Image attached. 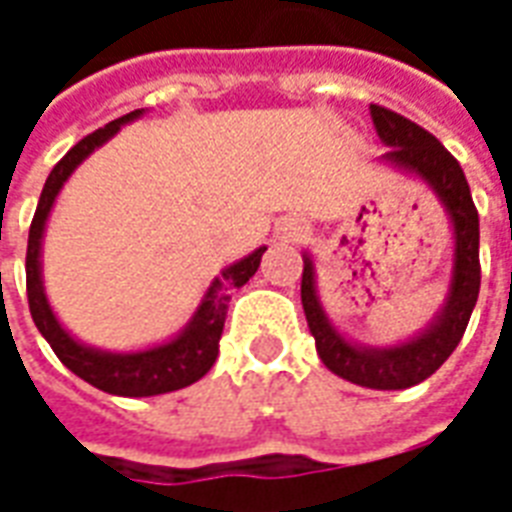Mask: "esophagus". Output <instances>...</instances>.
Here are the masks:
<instances>
[{"label":"esophagus","mask_w":512,"mask_h":512,"mask_svg":"<svg viewBox=\"0 0 512 512\" xmlns=\"http://www.w3.org/2000/svg\"><path fill=\"white\" fill-rule=\"evenodd\" d=\"M301 235H304V227H301V224L285 227V238H293V241H296V238H301Z\"/></svg>","instance_id":"obj_1"}]
</instances>
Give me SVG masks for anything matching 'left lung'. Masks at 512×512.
I'll use <instances>...</instances> for the list:
<instances>
[{
  "mask_svg": "<svg viewBox=\"0 0 512 512\" xmlns=\"http://www.w3.org/2000/svg\"><path fill=\"white\" fill-rule=\"evenodd\" d=\"M370 115L381 142L389 145L384 153L386 161L430 183V189L439 194L450 213L452 230H455V263H452L447 307L441 310L428 332H422L408 343L381 348V351L359 348L340 337L332 323L326 321L315 293L310 257H304V271H301V304H304L307 326L315 337L318 356L334 376L367 389H408L433 376L450 359L469 326L480 293V219L461 164L436 136L386 106L370 104Z\"/></svg>",
  "mask_w": 512,
  "mask_h": 512,
  "instance_id": "left-lung-1",
  "label": "left lung"
}]
</instances>
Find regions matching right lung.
Masks as SVG:
<instances>
[{
    "label": "right lung",
    "instance_id": "add662e5",
    "mask_svg": "<svg viewBox=\"0 0 512 512\" xmlns=\"http://www.w3.org/2000/svg\"><path fill=\"white\" fill-rule=\"evenodd\" d=\"M139 115L142 112L136 109L131 115L117 117L109 126L87 134L79 145H73L54 164L51 175L46 178V186L40 191L38 208H35L32 224H29L27 241V299L38 332L46 337L51 351L60 356V362L71 373L84 378L95 389H104L109 395L123 397H150L175 392V389H183V386L200 381L211 370L216 356H219V340H222L230 293L249 282V277L260 266V257L266 252V246H260L257 252L244 257L241 263L227 268L222 279H213V285L205 293L197 315L186 326V332L178 334L167 345H158V348H150V351H139V354H106V351H95V348L76 343L71 334L62 329L60 321L51 312L49 301H46L43 285H40V241H43V227H46V219H49L54 197L60 194L62 183L68 180L76 164H82L95 147L104 145L109 136L117 134V128Z\"/></svg>",
    "mask_w": 512,
    "mask_h": 512
}]
</instances>
